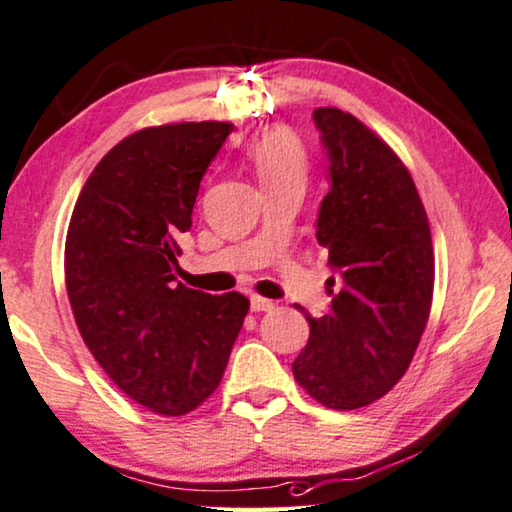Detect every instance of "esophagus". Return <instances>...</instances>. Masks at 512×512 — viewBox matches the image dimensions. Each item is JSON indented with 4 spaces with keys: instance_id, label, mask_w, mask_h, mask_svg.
Segmentation results:
<instances>
[{
    "instance_id": "esophagus-1",
    "label": "esophagus",
    "mask_w": 512,
    "mask_h": 512,
    "mask_svg": "<svg viewBox=\"0 0 512 512\" xmlns=\"http://www.w3.org/2000/svg\"><path fill=\"white\" fill-rule=\"evenodd\" d=\"M250 308H253V312H264V310H273L276 308V303H273L271 299H264V296H250Z\"/></svg>"
}]
</instances>
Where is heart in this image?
<instances>
[{
	"mask_svg": "<svg viewBox=\"0 0 512 512\" xmlns=\"http://www.w3.org/2000/svg\"><path fill=\"white\" fill-rule=\"evenodd\" d=\"M248 158L253 163L262 186L299 183L305 186L310 170L308 149L301 137L287 128H271L250 144Z\"/></svg>",
	"mask_w": 512,
	"mask_h": 512,
	"instance_id": "obj_1",
	"label": "heart"
}]
</instances>
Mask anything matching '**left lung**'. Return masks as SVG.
Segmentation results:
<instances>
[{
	"label": "left lung",
	"mask_w": 512,
	"mask_h": 512,
	"mask_svg": "<svg viewBox=\"0 0 512 512\" xmlns=\"http://www.w3.org/2000/svg\"><path fill=\"white\" fill-rule=\"evenodd\" d=\"M331 158V190L317 218L329 250L331 310L312 317L294 379L329 409L368 407L404 377L430 319V223L400 156L354 114L312 112Z\"/></svg>",
	"instance_id": "left-lung-1"
}]
</instances>
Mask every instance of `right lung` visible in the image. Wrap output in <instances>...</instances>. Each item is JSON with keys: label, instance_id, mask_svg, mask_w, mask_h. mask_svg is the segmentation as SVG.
Segmentation results:
<instances>
[{"label": "right lung", "instance_id": "add662e5", "mask_svg": "<svg viewBox=\"0 0 512 512\" xmlns=\"http://www.w3.org/2000/svg\"><path fill=\"white\" fill-rule=\"evenodd\" d=\"M234 124L181 121L124 137L75 202L64 276L78 331L128 398L183 416L216 391L250 301L177 282L179 234Z\"/></svg>", "mask_w": 512, "mask_h": 512}]
</instances>
